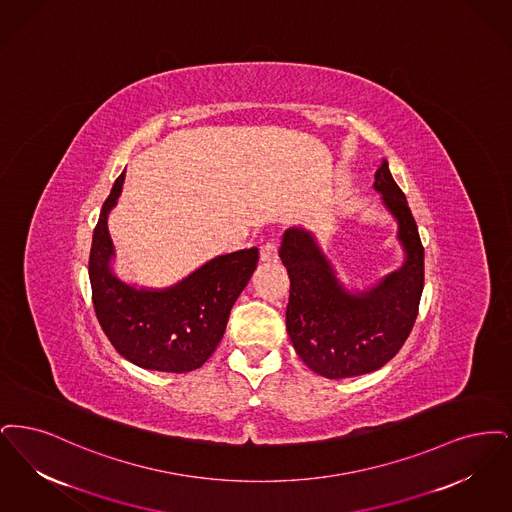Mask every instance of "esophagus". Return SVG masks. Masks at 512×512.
I'll return each instance as SVG.
<instances>
[{
	"instance_id": "esophagus-1",
	"label": "esophagus",
	"mask_w": 512,
	"mask_h": 512,
	"mask_svg": "<svg viewBox=\"0 0 512 512\" xmlns=\"http://www.w3.org/2000/svg\"><path fill=\"white\" fill-rule=\"evenodd\" d=\"M260 258L264 260V262H277V258H279V250H277V243L275 241H267L260 248Z\"/></svg>"
}]
</instances>
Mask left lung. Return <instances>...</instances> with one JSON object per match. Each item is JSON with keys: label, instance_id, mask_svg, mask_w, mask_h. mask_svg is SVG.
Wrapping results in <instances>:
<instances>
[{"label": "left lung", "instance_id": "obj_1", "mask_svg": "<svg viewBox=\"0 0 512 512\" xmlns=\"http://www.w3.org/2000/svg\"><path fill=\"white\" fill-rule=\"evenodd\" d=\"M375 189L400 223L405 264L365 294H348L310 233L289 229L279 256L290 279L287 331L300 359L325 378L373 373L411 333L424 287V248L415 218L384 160Z\"/></svg>", "mask_w": 512, "mask_h": 512}]
</instances>
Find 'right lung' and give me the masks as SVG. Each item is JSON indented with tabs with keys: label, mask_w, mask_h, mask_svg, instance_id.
I'll use <instances>...</instances> for the list:
<instances>
[{
	"label": "right lung",
	"mask_w": 512,
	"mask_h": 512,
	"mask_svg": "<svg viewBox=\"0 0 512 512\" xmlns=\"http://www.w3.org/2000/svg\"><path fill=\"white\" fill-rule=\"evenodd\" d=\"M124 172L103 202L89 252L95 315L120 356L164 373H189L218 348L229 312L258 266V248L225 254L168 290H137L109 269L107 214L122 191Z\"/></svg>",
	"instance_id": "obj_1"
}]
</instances>
